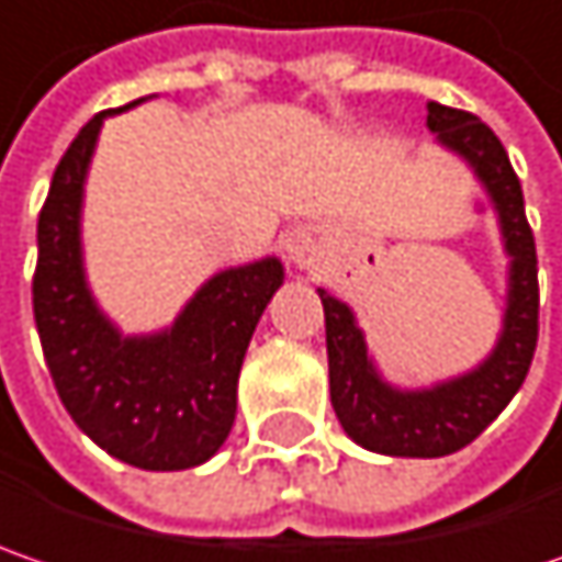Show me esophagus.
<instances>
[{
    "instance_id": "34e87169",
    "label": "esophagus",
    "mask_w": 562,
    "mask_h": 562,
    "mask_svg": "<svg viewBox=\"0 0 562 562\" xmlns=\"http://www.w3.org/2000/svg\"><path fill=\"white\" fill-rule=\"evenodd\" d=\"M289 254H292V260L308 263V260H312V245H308V241H292V245H289Z\"/></svg>"
}]
</instances>
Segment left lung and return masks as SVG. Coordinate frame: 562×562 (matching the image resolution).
<instances>
[{"label":"left lung","mask_w":562,"mask_h":562,"mask_svg":"<svg viewBox=\"0 0 562 562\" xmlns=\"http://www.w3.org/2000/svg\"><path fill=\"white\" fill-rule=\"evenodd\" d=\"M426 126L439 143L464 155L499 206L503 238L512 257L509 308L493 356L471 375L436 384L429 391H394L375 375L362 330L352 312L317 289L327 327L330 404L352 442L397 458H442L471 446L506 411L531 369L538 347V250L525 215L521 183L499 136L477 116L429 101Z\"/></svg>","instance_id":"obj_1"}]
</instances>
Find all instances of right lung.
Instances as JSON below:
<instances>
[{"label":"right lung","mask_w":562,"mask_h":562,"mask_svg":"<svg viewBox=\"0 0 562 562\" xmlns=\"http://www.w3.org/2000/svg\"><path fill=\"white\" fill-rule=\"evenodd\" d=\"M108 114L85 123L53 171L37 218L34 321L56 394L85 436L133 468L183 471L210 461L232 432L238 372L282 263L225 270L171 330L120 337L88 295L79 248L85 171Z\"/></svg>","instance_id":"add662e5"}]
</instances>
